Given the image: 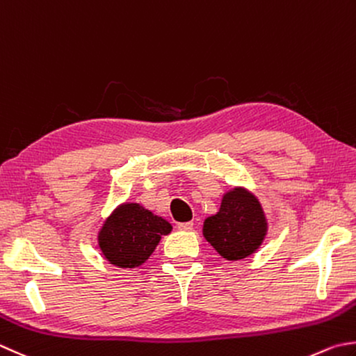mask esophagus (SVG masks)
I'll use <instances>...</instances> for the list:
<instances>
[{
  "mask_svg": "<svg viewBox=\"0 0 356 356\" xmlns=\"http://www.w3.org/2000/svg\"><path fill=\"white\" fill-rule=\"evenodd\" d=\"M178 229L179 231H192L193 223H192V221H186V223H178Z\"/></svg>",
  "mask_w": 356,
  "mask_h": 356,
  "instance_id": "34e87169",
  "label": "esophagus"
}]
</instances>
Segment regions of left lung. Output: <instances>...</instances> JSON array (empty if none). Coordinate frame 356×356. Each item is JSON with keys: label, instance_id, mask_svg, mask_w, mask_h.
<instances>
[{"label": "left lung", "instance_id": "1", "mask_svg": "<svg viewBox=\"0 0 356 356\" xmlns=\"http://www.w3.org/2000/svg\"><path fill=\"white\" fill-rule=\"evenodd\" d=\"M268 221L259 198L246 187H232L223 193L217 213L207 217L203 236L226 260H241L264 243Z\"/></svg>", "mask_w": 356, "mask_h": 356}]
</instances>
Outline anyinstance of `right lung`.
Here are the masks:
<instances>
[{
	"label": "right lung",
	"instance_id": "1",
	"mask_svg": "<svg viewBox=\"0 0 356 356\" xmlns=\"http://www.w3.org/2000/svg\"><path fill=\"white\" fill-rule=\"evenodd\" d=\"M172 231L165 218L139 203H122L113 211L97 234L104 257L118 268H138L156 250L159 240Z\"/></svg>",
	"mask_w": 356,
	"mask_h": 356
}]
</instances>
